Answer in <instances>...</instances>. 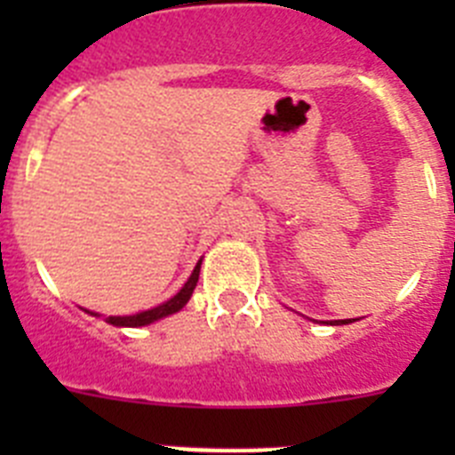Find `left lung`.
I'll list each match as a JSON object with an SVG mask.
<instances>
[{"mask_svg": "<svg viewBox=\"0 0 455 455\" xmlns=\"http://www.w3.org/2000/svg\"><path fill=\"white\" fill-rule=\"evenodd\" d=\"M353 321H357V319H339V321H331V325H347V323H353ZM323 323H328V321H323Z\"/></svg>", "mask_w": 455, "mask_h": 455, "instance_id": "1", "label": "left lung"}]
</instances>
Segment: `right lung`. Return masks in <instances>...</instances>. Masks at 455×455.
Masks as SVG:
<instances>
[{"instance_id": "obj_1", "label": "right lung", "mask_w": 455, "mask_h": 455, "mask_svg": "<svg viewBox=\"0 0 455 455\" xmlns=\"http://www.w3.org/2000/svg\"><path fill=\"white\" fill-rule=\"evenodd\" d=\"M200 264H203V259H198V264H196L193 273L188 275L187 283H184V287L180 289V291L175 293L172 299H168L166 303L156 305V307H152V309H143V312H136V315H130V316H107V323L118 325V328H140V325H150V323H155V321L164 319V316H171V315H175V312H180V309L188 303L193 289H196V284H198ZM84 312H88V309H84ZM88 315L102 316V315H98V312H88Z\"/></svg>"}]
</instances>
